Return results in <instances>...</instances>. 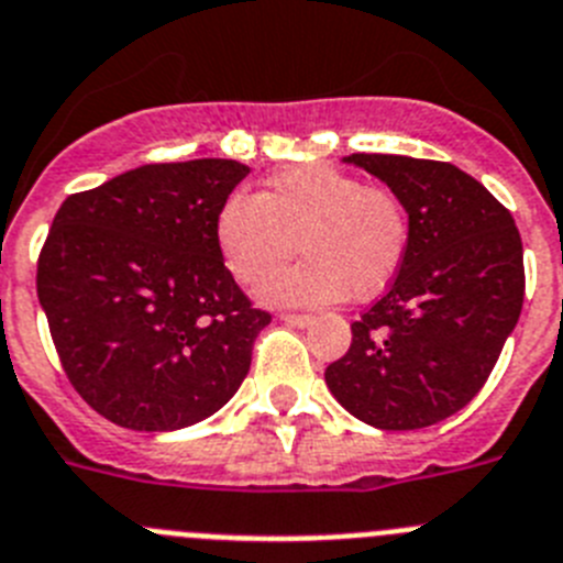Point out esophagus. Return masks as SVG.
<instances>
[{"mask_svg":"<svg viewBox=\"0 0 563 563\" xmlns=\"http://www.w3.org/2000/svg\"><path fill=\"white\" fill-rule=\"evenodd\" d=\"M280 319L291 328H308L313 322V317H308V313H280Z\"/></svg>","mask_w":563,"mask_h":563,"instance_id":"34e87169","label":"esophagus"}]
</instances>
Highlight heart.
Wrapping results in <instances>:
<instances>
[{
  "label": "heart",
  "mask_w": 563,
  "mask_h": 563,
  "mask_svg": "<svg viewBox=\"0 0 563 563\" xmlns=\"http://www.w3.org/2000/svg\"><path fill=\"white\" fill-rule=\"evenodd\" d=\"M300 250L306 261L261 286L277 306H325L344 297L373 300L401 272L409 216L382 185L333 165H288L261 196L232 194L216 216V246L244 286L266 280Z\"/></svg>",
  "instance_id": "heart-1"
}]
</instances>
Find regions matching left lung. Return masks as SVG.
Listing matches in <instances>:
<instances>
[{"label":"left lung","instance_id":"8db88e82","mask_svg":"<svg viewBox=\"0 0 563 563\" xmlns=\"http://www.w3.org/2000/svg\"><path fill=\"white\" fill-rule=\"evenodd\" d=\"M404 201L409 250L325 384L353 418L409 432L460 412L488 382L525 300L514 216L452 162L351 154Z\"/></svg>","mask_w":563,"mask_h":563}]
</instances>
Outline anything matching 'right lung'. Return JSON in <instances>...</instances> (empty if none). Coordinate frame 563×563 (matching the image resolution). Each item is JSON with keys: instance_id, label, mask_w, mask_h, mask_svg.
I'll return each mask as SVG.
<instances>
[{"instance_id": "1", "label": "right lung", "mask_w": 563, "mask_h": 563, "mask_svg": "<svg viewBox=\"0 0 563 563\" xmlns=\"http://www.w3.org/2000/svg\"><path fill=\"white\" fill-rule=\"evenodd\" d=\"M246 174L235 159L143 165L55 212L38 302L67 378L111 423L194 427L244 384L272 317L221 261L216 216Z\"/></svg>"}]
</instances>
